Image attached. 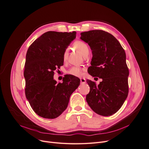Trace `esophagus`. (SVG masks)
<instances>
[{"instance_id":"esophagus-1","label":"esophagus","mask_w":149,"mask_h":149,"mask_svg":"<svg viewBox=\"0 0 149 149\" xmlns=\"http://www.w3.org/2000/svg\"><path fill=\"white\" fill-rule=\"evenodd\" d=\"M80 81H81V83L84 84V83H86V79L85 78H80Z\"/></svg>"}]
</instances>
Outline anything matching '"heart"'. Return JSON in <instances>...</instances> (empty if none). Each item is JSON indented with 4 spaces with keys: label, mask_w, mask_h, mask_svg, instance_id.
<instances>
[{
    "label": "heart",
    "mask_w": 149,
    "mask_h": 149,
    "mask_svg": "<svg viewBox=\"0 0 149 149\" xmlns=\"http://www.w3.org/2000/svg\"><path fill=\"white\" fill-rule=\"evenodd\" d=\"M74 47L78 50L84 56L86 53L89 52L88 46L83 41L77 40L74 43ZM68 57V50H64L62 54V58L63 61H66ZM68 73L75 77H81L83 74V70L79 66H74L68 71Z\"/></svg>",
    "instance_id": "obj_1"
}]
</instances>
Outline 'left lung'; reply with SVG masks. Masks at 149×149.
Segmentation results:
<instances>
[{"label":"left lung","mask_w":149,"mask_h":149,"mask_svg":"<svg viewBox=\"0 0 149 149\" xmlns=\"http://www.w3.org/2000/svg\"><path fill=\"white\" fill-rule=\"evenodd\" d=\"M80 38L92 50L89 74L102 78L98 86L87 80L90 90L86 101L94 112L111 116L118 111L128 94L129 70L125 50L113 36L103 30L81 33Z\"/></svg>","instance_id":"1"}]
</instances>
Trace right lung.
<instances>
[{"instance_id":"right-lung-1","label":"right lung","mask_w":149,"mask_h":149,"mask_svg":"<svg viewBox=\"0 0 149 149\" xmlns=\"http://www.w3.org/2000/svg\"><path fill=\"white\" fill-rule=\"evenodd\" d=\"M76 37V32L47 31L37 38L26 54L24 75L25 93L38 116L54 119L66 109L80 79L66 75L62 83L53 79L54 71L63 65L62 54Z\"/></svg>"}]
</instances>
